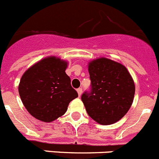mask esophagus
Here are the masks:
<instances>
[{"instance_id":"obj_1","label":"esophagus","mask_w":159,"mask_h":159,"mask_svg":"<svg viewBox=\"0 0 159 159\" xmlns=\"http://www.w3.org/2000/svg\"><path fill=\"white\" fill-rule=\"evenodd\" d=\"M77 91H78V96H81V93H82V89L81 88H78V89H77Z\"/></svg>"}]
</instances>
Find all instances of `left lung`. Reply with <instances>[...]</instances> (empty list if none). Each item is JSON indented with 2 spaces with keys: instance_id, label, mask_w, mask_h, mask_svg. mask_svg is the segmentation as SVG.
I'll return each mask as SVG.
<instances>
[{
  "instance_id": "obj_1",
  "label": "left lung",
  "mask_w": 159,
  "mask_h": 159,
  "mask_svg": "<svg viewBox=\"0 0 159 159\" xmlns=\"http://www.w3.org/2000/svg\"><path fill=\"white\" fill-rule=\"evenodd\" d=\"M91 85L81 95L87 113L98 124H111L129 110L135 95V84L126 67L108 58L89 64Z\"/></svg>"
}]
</instances>
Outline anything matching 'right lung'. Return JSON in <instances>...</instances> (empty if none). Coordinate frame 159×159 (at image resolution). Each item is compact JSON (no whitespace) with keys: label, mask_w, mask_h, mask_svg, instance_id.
I'll use <instances>...</instances> for the list:
<instances>
[{"label":"right lung","mask_w":159,"mask_h":159,"mask_svg":"<svg viewBox=\"0 0 159 159\" xmlns=\"http://www.w3.org/2000/svg\"><path fill=\"white\" fill-rule=\"evenodd\" d=\"M67 63L55 57L41 60L24 73L19 93L24 107L35 118L51 122L62 116L78 97L65 70Z\"/></svg>","instance_id":"right-lung-1"}]
</instances>
